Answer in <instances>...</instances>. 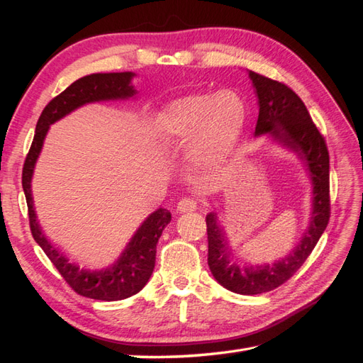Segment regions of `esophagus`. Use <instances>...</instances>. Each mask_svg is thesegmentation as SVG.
<instances>
[{
	"label": "esophagus",
	"instance_id": "34e87169",
	"mask_svg": "<svg viewBox=\"0 0 363 363\" xmlns=\"http://www.w3.org/2000/svg\"><path fill=\"white\" fill-rule=\"evenodd\" d=\"M196 207H198L196 199L187 196V198H182L181 201L177 203V212H179V213L194 212V211H196Z\"/></svg>",
	"mask_w": 363,
	"mask_h": 363
}]
</instances>
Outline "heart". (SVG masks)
<instances>
[{
    "mask_svg": "<svg viewBox=\"0 0 363 363\" xmlns=\"http://www.w3.org/2000/svg\"><path fill=\"white\" fill-rule=\"evenodd\" d=\"M246 104L235 91L194 95L168 104L159 115V126L168 137L187 140L200 133L194 152L203 164L226 160L240 143L246 125Z\"/></svg>",
    "mask_w": 363,
    "mask_h": 363,
    "instance_id": "heart-1",
    "label": "heart"
}]
</instances>
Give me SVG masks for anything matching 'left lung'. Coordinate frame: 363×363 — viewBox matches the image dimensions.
I'll return each mask as SVG.
<instances>
[{"label": "left lung", "mask_w": 363, "mask_h": 363, "mask_svg": "<svg viewBox=\"0 0 363 363\" xmlns=\"http://www.w3.org/2000/svg\"><path fill=\"white\" fill-rule=\"evenodd\" d=\"M259 98L256 135L269 133L274 140L298 152L311 172L313 184V211L311 225L298 246L287 257L267 265L240 264L234 259L215 213L206 217L209 254L207 264L223 287L240 295H259L274 290L295 274L329 223V151L325 137L311 118L301 98L285 84L250 72Z\"/></svg>", "instance_id": "8db88e82"}]
</instances>
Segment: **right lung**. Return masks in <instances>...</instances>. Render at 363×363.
I'll return each instance as SVG.
<instances>
[{
    "instance_id": "right-lung-1",
    "label": "right lung",
    "mask_w": 363,
    "mask_h": 363,
    "mask_svg": "<svg viewBox=\"0 0 363 363\" xmlns=\"http://www.w3.org/2000/svg\"><path fill=\"white\" fill-rule=\"evenodd\" d=\"M133 76L134 73L130 72L89 74L74 81L62 94L52 98L37 121L34 140L25 159L21 174L23 190H25L28 203L29 226L34 240L40 245V248L52 262V265L57 268L60 276L78 295L99 301L125 299L135 295L145 287L152 274L154 264H156V245L162 235V230L172 220V213L167 209H162V207L152 212L143 221V225L137 229L126 250L121 252L115 264L103 269H87L73 264L46 240L35 217L33 194H30V179H33L34 165L38 154H40L50 125L87 103L133 96L135 94L134 87L130 86Z\"/></svg>"
}]
</instances>
